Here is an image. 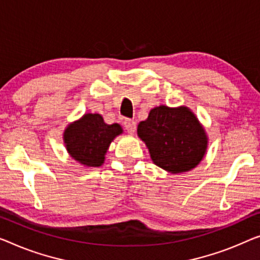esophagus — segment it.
I'll list each match as a JSON object with an SVG mask.
<instances>
[{"label":"esophagus","mask_w":260,"mask_h":260,"mask_svg":"<svg viewBox=\"0 0 260 260\" xmlns=\"http://www.w3.org/2000/svg\"><path fill=\"white\" fill-rule=\"evenodd\" d=\"M123 126H125V128L128 133H134L135 129H137V123H135L134 120L132 119H126L125 121H123Z\"/></svg>","instance_id":"34e87169"}]
</instances>
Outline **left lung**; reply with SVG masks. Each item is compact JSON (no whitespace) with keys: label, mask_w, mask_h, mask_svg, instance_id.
<instances>
[{"label":"left lung","mask_w":260,"mask_h":260,"mask_svg":"<svg viewBox=\"0 0 260 260\" xmlns=\"http://www.w3.org/2000/svg\"><path fill=\"white\" fill-rule=\"evenodd\" d=\"M138 135L148 147L157 167L184 173L200 164L207 149V135L187 107L158 106L138 126Z\"/></svg>","instance_id":"left-lung-1"}]
</instances>
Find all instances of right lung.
I'll list each match as a JSON object with an SVG mask.
<instances>
[{"mask_svg": "<svg viewBox=\"0 0 260 260\" xmlns=\"http://www.w3.org/2000/svg\"><path fill=\"white\" fill-rule=\"evenodd\" d=\"M122 133L118 123L107 125L100 114H85L71 123L64 133V141L71 156L87 167H99L112 140Z\"/></svg>", "mask_w": 260, "mask_h": 260, "instance_id": "add662e5", "label": "right lung"}]
</instances>
